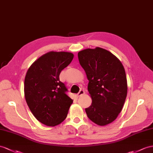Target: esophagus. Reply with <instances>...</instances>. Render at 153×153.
<instances>
[{
  "instance_id": "34e87169",
  "label": "esophagus",
  "mask_w": 153,
  "mask_h": 153,
  "mask_svg": "<svg viewBox=\"0 0 153 153\" xmlns=\"http://www.w3.org/2000/svg\"><path fill=\"white\" fill-rule=\"evenodd\" d=\"M84 94H85V91H83V90H80V91L79 92V93H78L77 94V97H79L81 96L84 95Z\"/></svg>"
}]
</instances>
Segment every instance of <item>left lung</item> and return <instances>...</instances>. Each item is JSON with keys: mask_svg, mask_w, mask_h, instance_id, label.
I'll list each match as a JSON object with an SVG mask.
<instances>
[{"mask_svg": "<svg viewBox=\"0 0 153 153\" xmlns=\"http://www.w3.org/2000/svg\"><path fill=\"white\" fill-rule=\"evenodd\" d=\"M78 58L89 81L92 104L85 108L88 117L100 126L111 123L122 110L127 94L122 63L114 54L100 47L80 51Z\"/></svg>", "mask_w": 153, "mask_h": 153, "instance_id": "8db88e82", "label": "left lung"}]
</instances>
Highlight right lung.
Segmentation results:
<instances>
[{
	"mask_svg": "<svg viewBox=\"0 0 153 153\" xmlns=\"http://www.w3.org/2000/svg\"><path fill=\"white\" fill-rule=\"evenodd\" d=\"M68 52H49L35 61L27 70L24 91L26 103L42 124L54 127L67 116L73 100L59 81V74L74 58Z\"/></svg>",
	"mask_w": 153,
	"mask_h": 153,
	"instance_id": "add662e5",
	"label": "right lung"
}]
</instances>
